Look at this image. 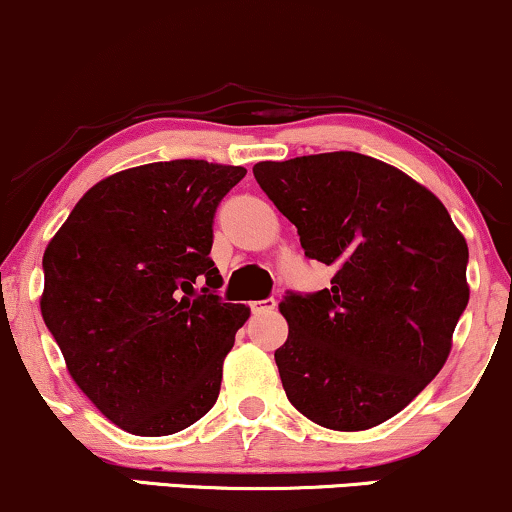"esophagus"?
I'll return each instance as SVG.
<instances>
[{
	"label": "esophagus",
	"mask_w": 512,
	"mask_h": 512,
	"mask_svg": "<svg viewBox=\"0 0 512 512\" xmlns=\"http://www.w3.org/2000/svg\"><path fill=\"white\" fill-rule=\"evenodd\" d=\"M275 306H277L275 299H263V301H254V304H251V311H254V313H273Z\"/></svg>",
	"instance_id": "1"
}]
</instances>
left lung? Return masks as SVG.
I'll return each instance as SVG.
<instances>
[{
	"label": "left lung",
	"mask_w": 512,
	"mask_h": 512,
	"mask_svg": "<svg viewBox=\"0 0 512 512\" xmlns=\"http://www.w3.org/2000/svg\"><path fill=\"white\" fill-rule=\"evenodd\" d=\"M254 178L306 256L334 268L330 289L280 301L287 399L327 430L382 425L449 358L470 299L463 232L425 185L356 151L261 161Z\"/></svg>",
	"instance_id": "obj_1"
}]
</instances>
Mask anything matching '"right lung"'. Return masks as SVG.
I'll return each mask as SVG.
<instances>
[{
  "label": "right lung",
  "instance_id": "1",
  "mask_svg": "<svg viewBox=\"0 0 512 512\" xmlns=\"http://www.w3.org/2000/svg\"><path fill=\"white\" fill-rule=\"evenodd\" d=\"M244 175L194 159L121 170L82 194L44 249V325L82 394L125 432L175 434L218 399L251 311L220 301L208 254L220 199Z\"/></svg>",
  "mask_w": 512,
  "mask_h": 512
}]
</instances>
